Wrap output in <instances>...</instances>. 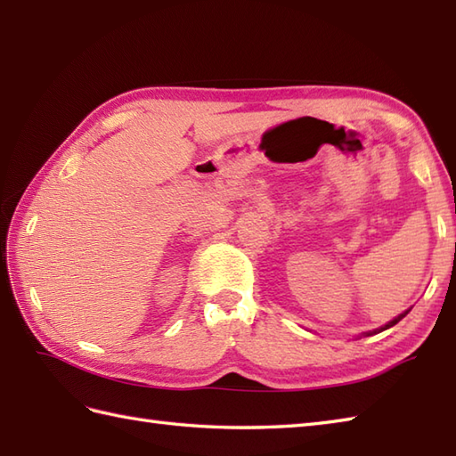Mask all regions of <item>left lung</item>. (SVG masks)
<instances>
[{"label": "left lung", "mask_w": 456, "mask_h": 456, "mask_svg": "<svg viewBox=\"0 0 456 456\" xmlns=\"http://www.w3.org/2000/svg\"><path fill=\"white\" fill-rule=\"evenodd\" d=\"M408 312H410V309H408ZM408 312H403L402 315H398V317H395V319H392V322H390L388 325H384V327L380 329V331H384V329H388V327H394L395 323H398V322H400V319H403L405 315H408ZM374 333H378V331H374ZM366 335H372V333H366Z\"/></svg>", "instance_id": "1"}]
</instances>
